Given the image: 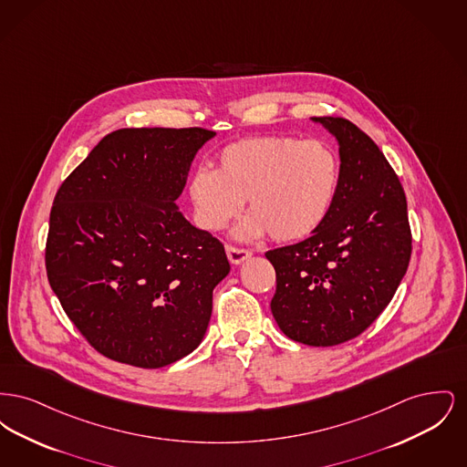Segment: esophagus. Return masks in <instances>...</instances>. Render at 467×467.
<instances>
[{
    "label": "esophagus",
    "instance_id": "obj_1",
    "mask_svg": "<svg viewBox=\"0 0 467 467\" xmlns=\"http://www.w3.org/2000/svg\"><path fill=\"white\" fill-rule=\"evenodd\" d=\"M225 252H227V259H229L233 265H242L244 261H246V259L252 255L250 250L234 246V244H227V246H225Z\"/></svg>",
    "mask_w": 467,
    "mask_h": 467
}]
</instances>
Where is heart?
I'll list each match as a JSON object with an SVG mask.
<instances>
[{
    "mask_svg": "<svg viewBox=\"0 0 467 467\" xmlns=\"http://www.w3.org/2000/svg\"><path fill=\"white\" fill-rule=\"evenodd\" d=\"M339 180L341 161L324 140L248 136L223 147L217 170L198 168L192 173L189 196L206 231L223 229L246 198L250 215L238 236L269 233L275 242L289 244L310 236L327 219Z\"/></svg>",
    "mask_w": 467,
    "mask_h": 467,
    "instance_id": "1",
    "label": "heart"
}]
</instances>
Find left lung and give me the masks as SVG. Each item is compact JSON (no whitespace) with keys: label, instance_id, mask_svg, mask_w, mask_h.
Masks as SVG:
<instances>
[{"label":"left lung","instance_id":"8db88e82","mask_svg":"<svg viewBox=\"0 0 467 467\" xmlns=\"http://www.w3.org/2000/svg\"><path fill=\"white\" fill-rule=\"evenodd\" d=\"M336 136L341 180L327 219L299 244L273 248L271 313L290 339L334 347L387 308L411 257L400 178L377 143L343 117H313Z\"/></svg>","mask_w":467,"mask_h":467}]
</instances>
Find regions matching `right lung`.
I'll use <instances>...</instances> for the list:
<instances>
[{"label": "right lung", "instance_id": "right-lung-1", "mask_svg": "<svg viewBox=\"0 0 467 467\" xmlns=\"http://www.w3.org/2000/svg\"><path fill=\"white\" fill-rule=\"evenodd\" d=\"M213 131L107 134L61 183L45 244L48 284L73 326L111 360L156 369L206 333L223 244L178 212L191 162Z\"/></svg>", "mask_w": 467, "mask_h": 467}]
</instances>
